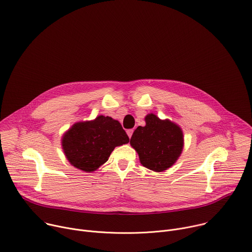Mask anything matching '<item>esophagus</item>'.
Segmentation results:
<instances>
[{
    "mask_svg": "<svg viewBox=\"0 0 252 252\" xmlns=\"http://www.w3.org/2000/svg\"><path fill=\"white\" fill-rule=\"evenodd\" d=\"M132 132H133V129H127V130H126V133H127V135H128V137H129V138L131 137Z\"/></svg>",
    "mask_w": 252,
    "mask_h": 252,
    "instance_id": "obj_1",
    "label": "esophagus"
}]
</instances>
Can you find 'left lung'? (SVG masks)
I'll use <instances>...</instances> for the list:
<instances>
[{
	"label": "left lung",
	"mask_w": 252,
	"mask_h": 252,
	"mask_svg": "<svg viewBox=\"0 0 252 252\" xmlns=\"http://www.w3.org/2000/svg\"><path fill=\"white\" fill-rule=\"evenodd\" d=\"M146 126H138L130 138V146L138 155L140 163L156 172L171 167L181 157L185 139L178 125L160 120L155 114L145 118Z\"/></svg>",
	"instance_id": "obj_1"
}]
</instances>
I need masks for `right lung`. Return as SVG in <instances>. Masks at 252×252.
I'll return each mask as SVG.
<instances>
[{"label":"right lung","instance_id":"1","mask_svg":"<svg viewBox=\"0 0 252 252\" xmlns=\"http://www.w3.org/2000/svg\"><path fill=\"white\" fill-rule=\"evenodd\" d=\"M128 141L119 121L100 115L71 126L62 136V149L71 165L93 172L106 162L116 147Z\"/></svg>","mask_w":252,"mask_h":252}]
</instances>
